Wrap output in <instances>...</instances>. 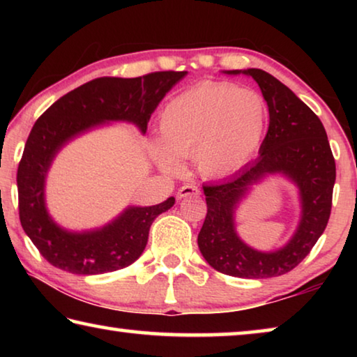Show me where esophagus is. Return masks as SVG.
I'll return each mask as SVG.
<instances>
[{"label":"esophagus","instance_id":"34e87169","mask_svg":"<svg viewBox=\"0 0 357 357\" xmlns=\"http://www.w3.org/2000/svg\"><path fill=\"white\" fill-rule=\"evenodd\" d=\"M198 195H200V189H198L197 185H192V184H185L176 192L178 200H181V198H185V197H198Z\"/></svg>","mask_w":357,"mask_h":357}]
</instances>
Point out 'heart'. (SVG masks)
<instances>
[{"mask_svg": "<svg viewBox=\"0 0 357 357\" xmlns=\"http://www.w3.org/2000/svg\"><path fill=\"white\" fill-rule=\"evenodd\" d=\"M268 107L252 88L206 82L181 93L159 119L162 142L153 154L165 172H178L179 159L193 157L203 176L225 178L239 172L261 146Z\"/></svg>", "mask_w": 357, "mask_h": 357, "instance_id": "obj_1", "label": "heart"}]
</instances>
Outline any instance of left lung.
<instances>
[{
	"mask_svg": "<svg viewBox=\"0 0 357 357\" xmlns=\"http://www.w3.org/2000/svg\"><path fill=\"white\" fill-rule=\"evenodd\" d=\"M249 75L268 104L269 128L259 155L220 183L203 185L208 213L198 233L204 259L222 274L241 279H268L289 273L309 255L328 225L335 160L324 126L291 89L261 69L225 70ZM280 174L298 187L301 215L296 231L277 251L261 252L245 245L236 231V209L251 187Z\"/></svg>",
	"mask_w": 357,
	"mask_h": 357,
	"instance_id": "obj_1",
	"label": "left lung"
}]
</instances>
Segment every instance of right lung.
<instances>
[{
    "instance_id": "add662e5",
    "label": "right lung",
    "mask_w": 357,
    "mask_h": 357,
    "mask_svg": "<svg viewBox=\"0 0 357 357\" xmlns=\"http://www.w3.org/2000/svg\"><path fill=\"white\" fill-rule=\"evenodd\" d=\"M187 72H153L137 78L100 77L59 98L36 121L17 172L22 227L48 263L70 274L96 275L123 269L138 259L149 228L174 204L170 197L155 206H128L100 228L72 231L52 219L45 179L66 144L108 123H130L144 134L165 94Z\"/></svg>"
}]
</instances>
